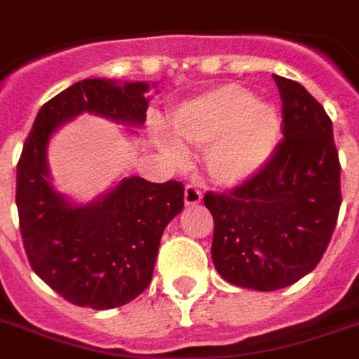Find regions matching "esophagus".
Instances as JSON below:
<instances>
[{
    "mask_svg": "<svg viewBox=\"0 0 359 359\" xmlns=\"http://www.w3.org/2000/svg\"><path fill=\"white\" fill-rule=\"evenodd\" d=\"M203 194L201 190L194 184H188L184 190V203L190 207V205H197V203H201Z\"/></svg>",
    "mask_w": 359,
    "mask_h": 359,
    "instance_id": "obj_1",
    "label": "esophagus"
}]
</instances>
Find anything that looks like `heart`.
Here are the masks:
<instances>
[{"instance_id": "1", "label": "heart", "mask_w": 359, "mask_h": 359, "mask_svg": "<svg viewBox=\"0 0 359 359\" xmlns=\"http://www.w3.org/2000/svg\"><path fill=\"white\" fill-rule=\"evenodd\" d=\"M171 128L180 143L208 147L207 168L219 184H238L266 163L279 140L281 119L266 102H253L250 91L224 86L180 104L171 114ZM163 152L182 163L184 149L162 141Z\"/></svg>"}]
</instances>
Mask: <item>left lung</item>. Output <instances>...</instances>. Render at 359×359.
<instances>
[{
  "mask_svg": "<svg viewBox=\"0 0 359 359\" xmlns=\"http://www.w3.org/2000/svg\"><path fill=\"white\" fill-rule=\"evenodd\" d=\"M283 140L264 165L225 194H205L214 218L212 261L225 281L278 290L315 270L341 207V163L332 119L289 78L273 76Z\"/></svg>",
  "mask_w": 359,
  "mask_h": 359,
  "instance_id": "1",
  "label": "left lung"
}]
</instances>
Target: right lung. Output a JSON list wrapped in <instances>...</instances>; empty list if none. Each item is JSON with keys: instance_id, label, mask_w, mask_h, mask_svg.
I'll return each instance as SVG.
<instances>
[{"instance_id": "1", "label": "right lung", "mask_w": 359, "mask_h": 359, "mask_svg": "<svg viewBox=\"0 0 359 359\" xmlns=\"http://www.w3.org/2000/svg\"><path fill=\"white\" fill-rule=\"evenodd\" d=\"M149 83L81 80L48 100L25 137L16 169V207L25 255L35 273L65 300L111 309L149 287L163 229L184 207V186L141 177L121 180L86 207H76L50 184V135L76 115H102L143 124Z\"/></svg>"}]
</instances>
